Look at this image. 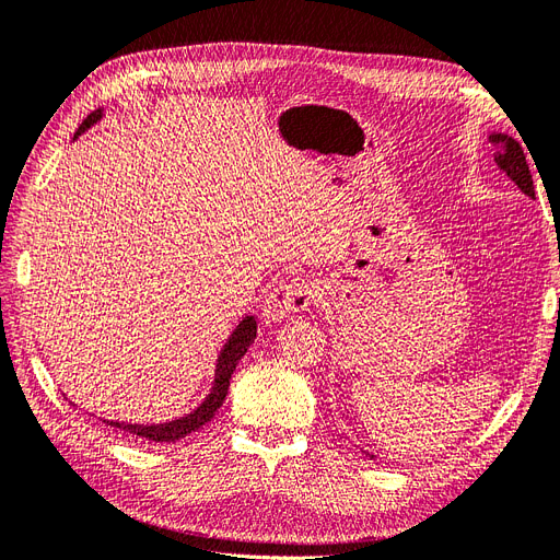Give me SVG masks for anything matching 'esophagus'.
<instances>
[{"instance_id":"obj_1","label":"esophagus","mask_w":560,"mask_h":560,"mask_svg":"<svg viewBox=\"0 0 560 560\" xmlns=\"http://www.w3.org/2000/svg\"><path fill=\"white\" fill-rule=\"evenodd\" d=\"M315 299L312 287L305 282H284L276 287L268 299L264 301L261 317L266 324H280L284 317L294 315V312H303L310 301Z\"/></svg>"}]
</instances>
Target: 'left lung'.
Instances as JSON below:
<instances>
[{
	"mask_svg": "<svg viewBox=\"0 0 560 560\" xmlns=\"http://www.w3.org/2000/svg\"><path fill=\"white\" fill-rule=\"evenodd\" d=\"M489 142H491V151H494V163L497 167L510 178V182L517 186L526 197L535 199V190H533V176L526 163V155L522 151V144L505 136V132H489ZM365 455H370L368 451H363ZM374 457V455H370Z\"/></svg>",
	"mask_w": 560,
	"mask_h": 560,
	"instance_id": "8db88e82",
	"label": "left lung"
}]
</instances>
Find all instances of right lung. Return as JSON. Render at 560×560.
<instances>
[{"instance_id": "obj_1", "label": "right lung", "mask_w": 560, "mask_h": 560, "mask_svg": "<svg viewBox=\"0 0 560 560\" xmlns=\"http://www.w3.org/2000/svg\"><path fill=\"white\" fill-rule=\"evenodd\" d=\"M101 119H103V109L98 107L80 124L73 140H78L84 130L96 126ZM255 338H257V319L253 315H245L234 326L232 335L225 340V345H222V349L218 351L215 370H213V384H211L209 395L202 401H199L197 409H192L190 413H184V416L165 420V422H151V424L149 422L147 424H142V422H119V420H103V422L112 424V428H119L121 432H128V434L138 436V439H147V441H155V443H174L178 439H184V436L197 432L222 407V401H225L228 390H230V378H232L241 358L248 353V347L255 342ZM71 405H73V401H71Z\"/></svg>"}]
</instances>
